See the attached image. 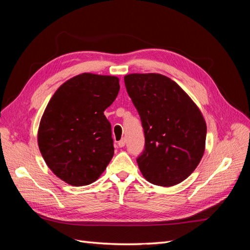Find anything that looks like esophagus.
<instances>
[{"label":"esophagus","mask_w":250,"mask_h":250,"mask_svg":"<svg viewBox=\"0 0 250 250\" xmlns=\"http://www.w3.org/2000/svg\"><path fill=\"white\" fill-rule=\"evenodd\" d=\"M125 144H126V140H125V139H121V140L118 142V146H119L120 148H122V147L125 146Z\"/></svg>","instance_id":"1"}]
</instances>
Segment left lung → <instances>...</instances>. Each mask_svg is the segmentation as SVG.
Returning a JSON list of instances; mask_svg holds the SVG:
<instances>
[{
  "mask_svg": "<svg viewBox=\"0 0 250 250\" xmlns=\"http://www.w3.org/2000/svg\"><path fill=\"white\" fill-rule=\"evenodd\" d=\"M124 81L145 133V150L137 160L143 176L162 187L180 184L197 168L206 150L202 112L162 74H128Z\"/></svg>",
  "mask_w": 250,
  "mask_h": 250,
  "instance_id": "left-lung-1",
  "label": "left lung"
}]
</instances>
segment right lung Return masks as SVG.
<instances>
[{"instance_id":"add662e5","label":"right lung","mask_w":250,"mask_h":250,"mask_svg":"<svg viewBox=\"0 0 250 250\" xmlns=\"http://www.w3.org/2000/svg\"><path fill=\"white\" fill-rule=\"evenodd\" d=\"M119 78L83 73L60 85L44 109L37 144L49 169L64 183L87 186L115 153L104 110L120 90Z\"/></svg>"}]
</instances>
